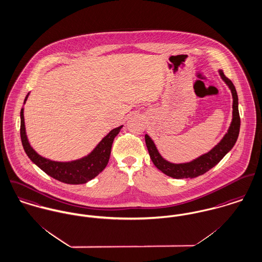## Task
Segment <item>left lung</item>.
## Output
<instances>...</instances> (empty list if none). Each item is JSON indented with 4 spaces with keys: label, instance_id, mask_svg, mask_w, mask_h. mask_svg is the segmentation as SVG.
Here are the masks:
<instances>
[{
    "label": "left lung",
    "instance_id": "1",
    "mask_svg": "<svg viewBox=\"0 0 262 262\" xmlns=\"http://www.w3.org/2000/svg\"><path fill=\"white\" fill-rule=\"evenodd\" d=\"M222 80L228 85L229 89L231 90L232 97H233V112H232V122L231 125L222 138V140L218 143L214 148L209 151L208 153L198 157L197 159L191 161L189 163L183 164H173L166 160H164L161 155L159 154L155 144L151 140L148 135H145V143L150 155V158L154 165L157 167L160 171H162L167 176L176 179H183V178H194L200 176L211 168L218 164L219 161L232 149L234 144L236 143L239 129H240V116L238 111V97L235 87L233 83L224 75L222 71H219Z\"/></svg>",
    "mask_w": 262,
    "mask_h": 262
}]
</instances>
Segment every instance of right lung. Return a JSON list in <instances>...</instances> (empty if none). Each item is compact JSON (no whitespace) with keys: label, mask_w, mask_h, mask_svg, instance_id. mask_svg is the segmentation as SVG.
I'll return each instance as SVG.
<instances>
[{"label":"right lung","mask_w":262,"mask_h":262,"mask_svg":"<svg viewBox=\"0 0 262 262\" xmlns=\"http://www.w3.org/2000/svg\"><path fill=\"white\" fill-rule=\"evenodd\" d=\"M25 98V102L28 98ZM24 109L21 110V140L24 147L25 152L28 157L37 165L41 168L49 176L53 177L56 180L67 184H83L102 172L107 166L111 148L114 141V138L119 134L120 130L123 126L113 129L106 135L101 142L96 146L95 149L88 155L79 160L71 162H57L46 159L40 156L30 145L27 139L26 130H25Z\"/></svg>","instance_id":"obj_1"}]
</instances>
